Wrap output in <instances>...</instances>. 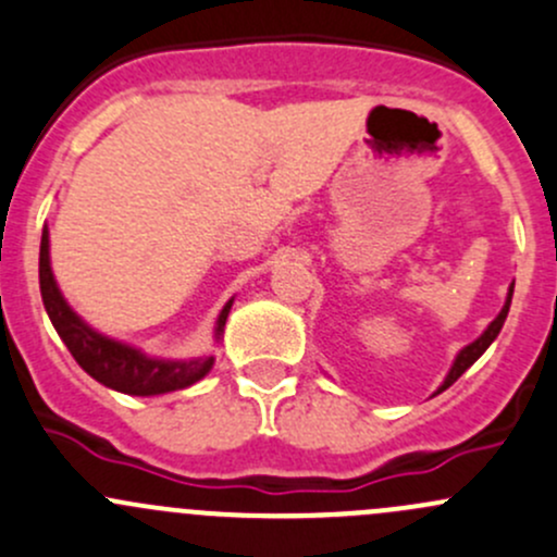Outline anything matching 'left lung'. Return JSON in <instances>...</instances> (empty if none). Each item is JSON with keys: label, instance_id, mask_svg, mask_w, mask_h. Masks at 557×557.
I'll return each mask as SVG.
<instances>
[{"label": "left lung", "instance_id": "8db88e82", "mask_svg": "<svg viewBox=\"0 0 557 557\" xmlns=\"http://www.w3.org/2000/svg\"><path fill=\"white\" fill-rule=\"evenodd\" d=\"M512 290H515V283L509 285V294H507V301H504V307H502V312L496 314V318L491 320V325H487L485 331H482L480 336H476L474 342H469V345L463 347V350L458 352V356H455V361H453V367H450V372H447V377H445V383H442L440 387H436V393H442V391H447V387H450L455 380L460 377V374L466 372V369L471 367V363L476 361V358L482 356V352L487 350V347L493 345V339H496L498 336V331H502V325H504V320H507V314H509V305H512Z\"/></svg>", "mask_w": 557, "mask_h": 557}]
</instances>
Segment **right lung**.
Here are the masks:
<instances>
[{"mask_svg": "<svg viewBox=\"0 0 557 557\" xmlns=\"http://www.w3.org/2000/svg\"><path fill=\"white\" fill-rule=\"evenodd\" d=\"M39 294H42L45 312L50 323L59 331L61 342L70 347L72 358L83 367V372L91 374L97 383L128 396H161V393L183 391V387L199 383L207 377L215 363V358H185V361H170V358H153L139 347L126 345L121 339L102 334L94 325H88L70 307V301L61 294L59 283L50 269V232L42 228V243H39ZM234 299L223 305L215 320V342L223 336L226 318L232 312Z\"/></svg>", "mask_w": 557, "mask_h": 557, "instance_id": "right-lung-1", "label": "right lung"}]
</instances>
